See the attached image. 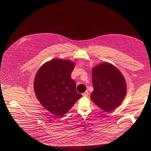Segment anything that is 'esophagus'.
Listing matches in <instances>:
<instances>
[{
	"label": "esophagus",
	"mask_w": 151,
	"mask_h": 151,
	"mask_svg": "<svg viewBox=\"0 0 151 151\" xmlns=\"http://www.w3.org/2000/svg\"><path fill=\"white\" fill-rule=\"evenodd\" d=\"M89 94V93L88 91H86L85 92H84L83 93H82V96H84V97H86V96H88Z\"/></svg>",
	"instance_id": "34e87169"
}]
</instances>
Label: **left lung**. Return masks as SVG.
<instances>
[{
	"label": "left lung",
	"instance_id": "8db88e82",
	"mask_svg": "<svg viewBox=\"0 0 151 151\" xmlns=\"http://www.w3.org/2000/svg\"><path fill=\"white\" fill-rule=\"evenodd\" d=\"M94 91L91 100L104 112H111L118 107L127 93L125 79L112 64L103 63L92 70Z\"/></svg>",
	"mask_w": 151,
	"mask_h": 151
}]
</instances>
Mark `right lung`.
Segmentation results:
<instances>
[{
    "mask_svg": "<svg viewBox=\"0 0 151 151\" xmlns=\"http://www.w3.org/2000/svg\"><path fill=\"white\" fill-rule=\"evenodd\" d=\"M75 63L54 58L39 69L34 80V91L41 105L51 114L63 116L82 96L76 90L70 75Z\"/></svg>",
    "mask_w": 151,
    "mask_h": 151,
    "instance_id": "add662e5",
    "label": "right lung"
}]
</instances>
